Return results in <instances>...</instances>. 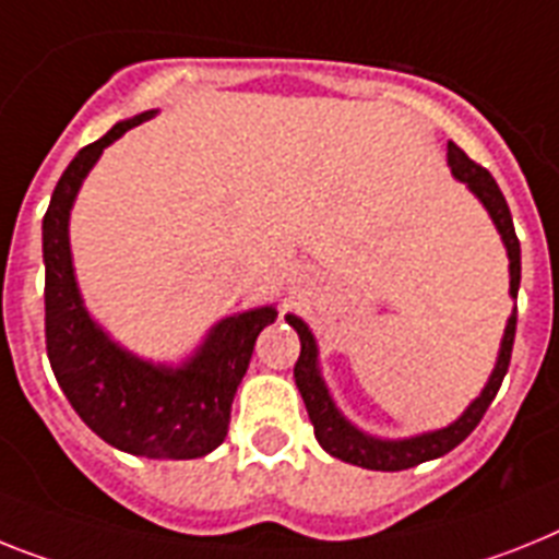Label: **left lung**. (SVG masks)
Wrapping results in <instances>:
<instances>
[{
	"label": "left lung",
	"instance_id": "left-lung-1",
	"mask_svg": "<svg viewBox=\"0 0 559 559\" xmlns=\"http://www.w3.org/2000/svg\"><path fill=\"white\" fill-rule=\"evenodd\" d=\"M447 158L449 167H452V176L475 192L477 201H480L483 207H486V213L491 215V222H495L500 238H503L506 255H509V295L511 298H518L520 241L518 233H514V222H511L509 204H506L503 192H500L497 181L491 178V173L486 170V167H480V164L472 162L454 142H449ZM287 323L298 332V337H301V355H298V364H295V383H298V392H301L304 403H307L309 420L316 426L318 443H321L332 457L352 463V466L374 468V472H403V468H412L417 466V463L443 457V454L452 452L457 443H463V440L475 431V426L480 424L486 409H489L491 401H495L497 389L503 383L506 372H509L514 330H518V304L511 309L503 341H500V352H497V364L495 369H491L489 383L483 386L480 395L468 403V409L463 412L454 424L403 440L374 438V435L360 431L358 426H352L349 420L341 415V409H337L335 401H332L330 389L323 383L321 369H318L316 335L309 332V326L298 316H287Z\"/></svg>",
	"mask_w": 559,
	"mask_h": 559
}]
</instances>
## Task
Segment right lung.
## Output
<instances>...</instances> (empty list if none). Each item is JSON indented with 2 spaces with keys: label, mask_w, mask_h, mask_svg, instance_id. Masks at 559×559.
<instances>
[{
  "label": "right lung",
  "mask_w": 559,
  "mask_h": 559,
  "mask_svg": "<svg viewBox=\"0 0 559 559\" xmlns=\"http://www.w3.org/2000/svg\"><path fill=\"white\" fill-rule=\"evenodd\" d=\"M144 110L112 124L87 144L62 173L41 222L45 252V341L56 381L84 424L128 454L192 461L227 438L233 397L250 367L258 332L270 326L275 307L222 318L181 367L150 364L110 341L84 309L70 255V210L93 164L130 128L153 119Z\"/></svg>",
  "instance_id": "obj_1"
}]
</instances>
